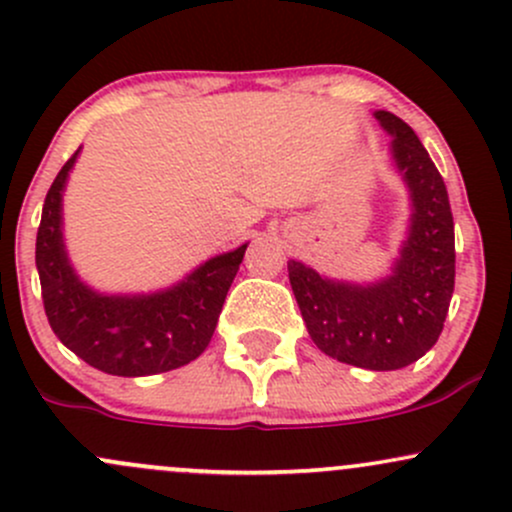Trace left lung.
<instances>
[{
	"instance_id": "1",
	"label": "left lung",
	"mask_w": 512,
	"mask_h": 512,
	"mask_svg": "<svg viewBox=\"0 0 512 512\" xmlns=\"http://www.w3.org/2000/svg\"><path fill=\"white\" fill-rule=\"evenodd\" d=\"M374 119L391 138V162L411 206L389 274L347 282L289 260V282L320 352L352 367L393 372L418 362L440 338L454 291V221L445 182L413 128L384 109Z\"/></svg>"
}]
</instances>
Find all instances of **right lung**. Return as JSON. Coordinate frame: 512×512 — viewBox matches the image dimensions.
Masks as SVG:
<instances>
[{"label":"right lung","instance_id":"1","mask_svg":"<svg viewBox=\"0 0 512 512\" xmlns=\"http://www.w3.org/2000/svg\"><path fill=\"white\" fill-rule=\"evenodd\" d=\"M80 153L50 184L38 226L36 269L50 328L67 350L104 374L150 376L194 362L209 347L247 243L209 257L165 289H94L70 262L63 233V196Z\"/></svg>","mask_w":512,"mask_h":512}]
</instances>
